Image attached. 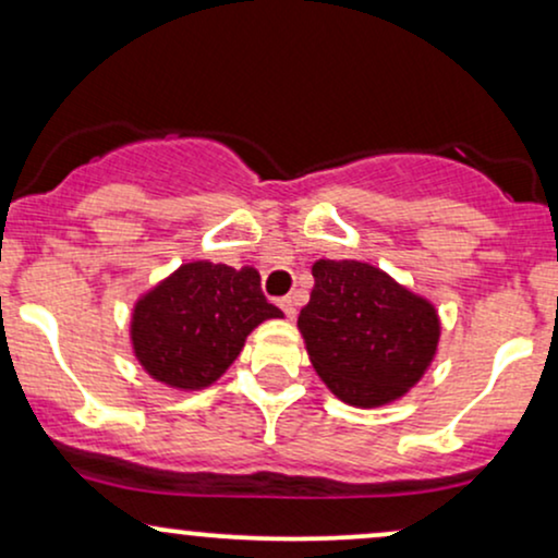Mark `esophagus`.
<instances>
[{
  "mask_svg": "<svg viewBox=\"0 0 558 558\" xmlns=\"http://www.w3.org/2000/svg\"><path fill=\"white\" fill-rule=\"evenodd\" d=\"M278 306H280V310L286 312V317H288V319L296 317V299H293V296H283V299H278Z\"/></svg>",
  "mask_w": 558,
  "mask_h": 558,
  "instance_id": "obj_1",
  "label": "esophagus"
}]
</instances>
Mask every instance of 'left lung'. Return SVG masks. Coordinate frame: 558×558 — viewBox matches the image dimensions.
Instances as JSON below:
<instances>
[{
    "mask_svg": "<svg viewBox=\"0 0 558 558\" xmlns=\"http://www.w3.org/2000/svg\"><path fill=\"white\" fill-rule=\"evenodd\" d=\"M312 275L299 330L325 386L351 407L407 393L435 356V306L364 262L319 259Z\"/></svg>",
    "mask_w": 558,
    "mask_h": 558,
    "instance_id": "left-lung-1",
    "label": "left lung"
}]
</instances>
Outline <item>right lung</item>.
I'll use <instances>...</instances> for the list:
<instances>
[{"label":"right lung","instance_id":"right-lung-1","mask_svg":"<svg viewBox=\"0 0 558 558\" xmlns=\"http://www.w3.org/2000/svg\"><path fill=\"white\" fill-rule=\"evenodd\" d=\"M272 317L283 312L265 299L254 267L189 262L138 301L131 341L155 380L198 390L213 386L241 354L248 332Z\"/></svg>","mask_w":558,"mask_h":558}]
</instances>
